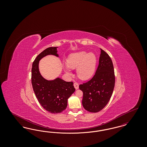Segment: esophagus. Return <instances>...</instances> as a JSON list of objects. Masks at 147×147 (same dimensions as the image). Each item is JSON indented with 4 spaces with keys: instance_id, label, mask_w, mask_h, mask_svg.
Listing matches in <instances>:
<instances>
[{
    "instance_id": "obj_1",
    "label": "esophagus",
    "mask_w": 147,
    "mask_h": 147,
    "mask_svg": "<svg viewBox=\"0 0 147 147\" xmlns=\"http://www.w3.org/2000/svg\"><path fill=\"white\" fill-rule=\"evenodd\" d=\"M74 86L76 89H78V88H79V84H78L77 83H74Z\"/></svg>"
}]
</instances>
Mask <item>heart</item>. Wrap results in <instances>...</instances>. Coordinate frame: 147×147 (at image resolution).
<instances>
[{
    "label": "heart",
    "instance_id": "obj_1",
    "mask_svg": "<svg viewBox=\"0 0 147 147\" xmlns=\"http://www.w3.org/2000/svg\"><path fill=\"white\" fill-rule=\"evenodd\" d=\"M96 64V57L93 53H88L81 51L71 54L67 60V65L71 69L77 68V76L82 80L89 79L94 73ZM65 72L71 76V73L68 68Z\"/></svg>",
    "mask_w": 147,
    "mask_h": 147
}]
</instances>
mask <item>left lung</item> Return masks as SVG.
<instances>
[{
  "label": "left lung",
  "instance_id": "8db88e82",
  "mask_svg": "<svg viewBox=\"0 0 147 147\" xmlns=\"http://www.w3.org/2000/svg\"><path fill=\"white\" fill-rule=\"evenodd\" d=\"M98 68L94 77L86 83L79 85L83 92L82 104L90 112H98L107 104L115 87V77L112 60L109 55L100 49Z\"/></svg>",
  "mask_w": 147,
  "mask_h": 147
}]
</instances>
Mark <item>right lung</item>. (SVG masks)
<instances>
[{
  "label": "right lung",
  "mask_w": 147,
  "mask_h": 147,
  "mask_svg": "<svg viewBox=\"0 0 147 147\" xmlns=\"http://www.w3.org/2000/svg\"><path fill=\"white\" fill-rule=\"evenodd\" d=\"M57 48L51 47L42 51L35 58L31 69V83L36 98L40 105L52 113H61L65 110L68 98L76 90L71 82H67L59 78L48 80L40 73L39 61L47 55L59 57Z\"/></svg>",
  "instance_id": "1"
}]
</instances>
